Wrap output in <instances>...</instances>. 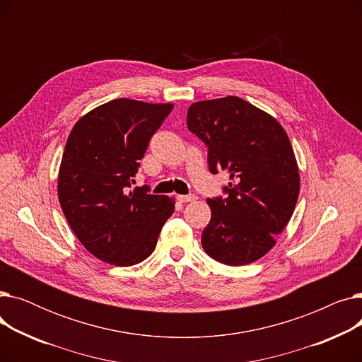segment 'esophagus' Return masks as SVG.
<instances>
[{"instance_id":"esophagus-1","label":"esophagus","mask_w":362,"mask_h":362,"mask_svg":"<svg viewBox=\"0 0 362 362\" xmlns=\"http://www.w3.org/2000/svg\"><path fill=\"white\" fill-rule=\"evenodd\" d=\"M198 197L191 194V195H177V201L180 202H192V201H197Z\"/></svg>"}]
</instances>
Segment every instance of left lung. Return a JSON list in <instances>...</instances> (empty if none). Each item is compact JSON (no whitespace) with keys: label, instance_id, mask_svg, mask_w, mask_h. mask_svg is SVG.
Returning <instances> with one entry per match:
<instances>
[{"label":"left lung","instance_id":"8db88e82","mask_svg":"<svg viewBox=\"0 0 362 362\" xmlns=\"http://www.w3.org/2000/svg\"><path fill=\"white\" fill-rule=\"evenodd\" d=\"M186 122L208 146L211 173L230 175L227 197L206 199L211 220L202 232V248L226 265L251 264L276 245L299 197V168L288 133L269 112L232 95L194 103Z\"/></svg>","mask_w":362,"mask_h":362}]
</instances>
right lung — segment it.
<instances>
[{
  "instance_id": "right-lung-1",
  "label": "right lung",
  "mask_w": 362,
  "mask_h": 362,
  "mask_svg": "<svg viewBox=\"0 0 362 362\" xmlns=\"http://www.w3.org/2000/svg\"><path fill=\"white\" fill-rule=\"evenodd\" d=\"M173 110L120 98L90 110L73 126L59 170V201L73 233L98 259L129 267L146 259L175 198L129 191L149 139Z\"/></svg>"
}]
</instances>
